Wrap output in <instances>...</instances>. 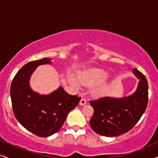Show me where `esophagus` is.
<instances>
[{"instance_id":"1","label":"esophagus","mask_w":158,"mask_h":158,"mask_svg":"<svg viewBox=\"0 0 158 158\" xmlns=\"http://www.w3.org/2000/svg\"><path fill=\"white\" fill-rule=\"evenodd\" d=\"M85 103H86V100L84 98H82L81 100V101H80V106H84V105H85Z\"/></svg>"}]
</instances>
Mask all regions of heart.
Instances as JSON below:
<instances>
[{
  "instance_id": "b5f03b06",
  "label": "heart",
  "mask_w": 158,
  "mask_h": 158,
  "mask_svg": "<svg viewBox=\"0 0 158 158\" xmlns=\"http://www.w3.org/2000/svg\"><path fill=\"white\" fill-rule=\"evenodd\" d=\"M109 73L108 72L101 69H91L85 70V71L81 72L77 75V80L75 77H70L69 81L72 84L75 88H79L81 85H94L100 84L108 78ZM105 89L103 86L97 87L94 89V93L95 94L102 96L104 94Z\"/></svg>"
}]
</instances>
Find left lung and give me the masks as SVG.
Instances as JSON below:
<instances>
[{
    "label": "left lung",
    "instance_id": "1",
    "mask_svg": "<svg viewBox=\"0 0 158 158\" xmlns=\"http://www.w3.org/2000/svg\"><path fill=\"white\" fill-rule=\"evenodd\" d=\"M133 73L139 79L135 92L127 97H105L90 101L94 115L89 124L95 133L115 137L131 130L143 114L148 103V82L136 68Z\"/></svg>",
    "mask_w": 158,
    "mask_h": 158
}]
</instances>
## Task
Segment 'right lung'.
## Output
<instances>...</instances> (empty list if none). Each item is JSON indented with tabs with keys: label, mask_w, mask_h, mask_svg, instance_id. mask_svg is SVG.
<instances>
[{
	"label": "right lung",
	"mask_w": 158,
	"mask_h": 158,
	"mask_svg": "<svg viewBox=\"0 0 158 158\" xmlns=\"http://www.w3.org/2000/svg\"><path fill=\"white\" fill-rule=\"evenodd\" d=\"M51 63L44 58L23 66L14 77L10 94L14 115L25 129L40 137L57 133L67 114L78 105L81 97L59 86L49 94H40L30 86V78L38 66Z\"/></svg>",
	"instance_id": "add662e5"
}]
</instances>
